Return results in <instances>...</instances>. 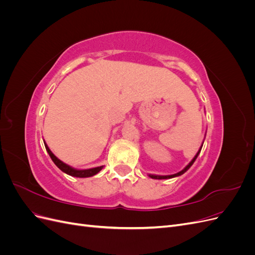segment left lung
<instances>
[{
	"instance_id": "1",
	"label": "left lung",
	"mask_w": 255,
	"mask_h": 255,
	"mask_svg": "<svg viewBox=\"0 0 255 255\" xmlns=\"http://www.w3.org/2000/svg\"><path fill=\"white\" fill-rule=\"evenodd\" d=\"M201 149H202V146L201 148H200V150L198 151V153L196 154V156L192 158V160L190 161V163L185 167L182 171H180V172H177V173H175V174H171V175H153V174H149V176L150 177H152V179H156V180H163V179H171V177H174V176H179V175H182L184 172H186L188 169L191 167V165L195 163V160H196V158L198 157V155H199V153H200V151H201Z\"/></svg>"
}]
</instances>
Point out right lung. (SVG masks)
<instances>
[{"instance_id": "1", "label": "right lung", "mask_w": 255, "mask_h": 255, "mask_svg": "<svg viewBox=\"0 0 255 255\" xmlns=\"http://www.w3.org/2000/svg\"><path fill=\"white\" fill-rule=\"evenodd\" d=\"M44 145H45V149H47L48 153L50 157L52 158V160L54 161V164H55L61 171L71 175V176H76V177H89V176H92L97 174L99 171L102 170L103 166H100V167H96V168H91V169H85V170H78V169H74L70 166L66 165L65 163H63L60 159H58L54 154L51 152V150L49 149V146L47 145V143L44 142Z\"/></svg>"}]
</instances>
